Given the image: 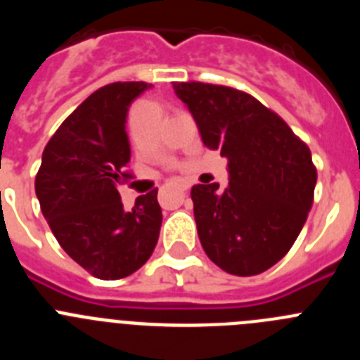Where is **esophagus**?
<instances>
[{"instance_id":"34e87169","label":"esophagus","mask_w":360,"mask_h":360,"mask_svg":"<svg viewBox=\"0 0 360 360\" xmlns=\"http://www.w3.org/2000/svg\"><path fill=\"white\" fill-rule=\"evenodd\" d=\"M180 187H182V191H189V184H182V186H180Z\"/></svg>"}]
</instances>
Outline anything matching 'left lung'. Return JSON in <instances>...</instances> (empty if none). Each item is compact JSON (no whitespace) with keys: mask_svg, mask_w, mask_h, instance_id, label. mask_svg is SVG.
Returning a JSON list of instances; mask_svg holds the SVG:
<instances>
[{"mask_svg":"<svg viewBox=\"0 0 360 360\" xmlns=\"http://www.w3.org/2000/svg\"><path fill=\"white\" fill-rule=\"evenodd\" d=\"M205 148L229 160V186L191 189L203 250L232 276H256L290 250L314 203L317 169L288 124L231 86L173 82Z\"/></svg>","mask_w":360,"mask_h":360,"instance_id":"1","label":"left lung"}]
</instances>
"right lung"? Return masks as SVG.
Here are the masks:
<instances>
[{"label":"right lung","instance_id":"obj_1","mask_svg":"<svg viewBox=\"0 0 360 360\" xmlns=\"http://www.w3.org/2000/svg\"><path fill=\"white\" fill-rule=\"evenodd\" d=\"M148 82L98 88L59 126L36 174L41 211L73 262L98 279L128 278L157 247L162 209L157 189L124 211L117 187L128 182L131 157L126 117Z\"/></svg>","mask_w":360,"mask_h":360}]
</instances>
